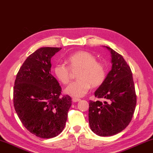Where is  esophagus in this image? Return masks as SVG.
Returning a JSON list of instances; mask_svg holds the SVG:
<instances>
[{"mask_svg": "<svg viewBox=\"0 0 153 153\" xmlns=\"http://www.w3.org/2000/svg\"><path fill=\"white\" fill-rule=\"evenodd\" d=\"M72 100H73V102H78L80 100V98H72Z\"/></svg>", "mask_w": 153, "mask_h": 153, "instance_id": "1", "label": "esophagus"}]
</instances>
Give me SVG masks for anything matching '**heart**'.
<instances>
[{"label": "heart", "mask_w": 153, "mask_h": 153, "mask_svg": "<svg viewBox=\"0 0 153 153\" xmlns=\"http://www.w3.org/2000/svg\"><path fill=\"white\" fill-rule=\"evenodd\" d=\"M66 64L57 63L53 68V73L59 82L67 84L71 80V69L79 71L78 79L67 86L65 92L74 97H82L89 91L92 85L98 87L103 84L107 77V68L104 63L97 61L92 54L86 51H78L67 56Z\"/></svg>", "instance_id": "heart-1"}]
</instances>
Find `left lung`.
<instances>
[{"instance_id": "8db88e82", "label": "left lung", "mask_w": 153, "mask_h": 153, "mask_svg": "<svg viewBox=\"0 0 153 153\" xmlns=\"http://www.w3.org/2000/svg\"><path fill=\"white\" fill-rule=\"evenodd\" d=\"M112 69L105 82L94 92L95 97L106 100L89 102V124L100 136L115 135L130 123L136 105V94L131 69L120 54L108 46Z\"/></svg>"}]
</instances>
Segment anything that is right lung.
Returning <instances> with one entry per match:
<instances>
[{"label":"right lung","instance_id":"right-lung-1","mask_svg":"<svg viewBox=\"0 0 153 153\" xmlns=\"http://www.w3.org/2000/svg\"><path fill=\"white\" fill-rule=\"evenodd\" d=\"M61 49L36 50L20 67L15 81V110L25 128L42 138L61 133L71 105V98L61 94V87L51 74V58Z\"/></svg>","mask_w":153,"mask_h":153}]
</instances>
